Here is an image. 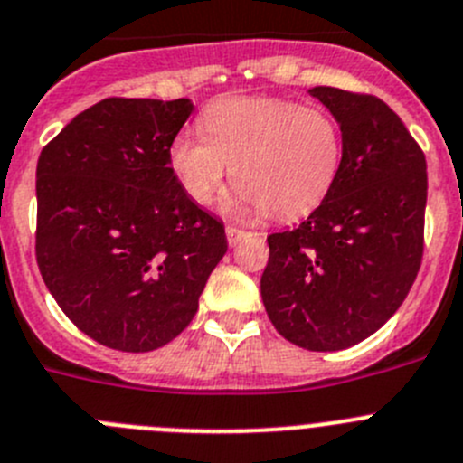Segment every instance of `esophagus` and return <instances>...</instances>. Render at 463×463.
Masks as SVG:
<instances>
[{
	"label": "esophagus",
	"instance_id": "1",
	"mask_svg": "<svg viewBox=\"0 0 463 463\" xmlns=\"http://www.w3.org/2000/svg\"><path fill=\"white\" fill-rule=\"evenodd\" d=\"M246 235H251V232L241 231V228H237V226H228L226 228V237H228V244H231V246H235L237 241L244 240Z\"/></svg>",
	"mask_w": 463,
	"mask_h": 463
}]
</instances>
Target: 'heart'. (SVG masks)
I'll return each mask as SVG.
<instances>
[{"mask_svg":"<svg viewBox=\"0 0 463 463\" xmlns=\"http://www.w3.org/2000/svg\"><path fill=\"white\" fill-rule=\"evenodd\" d=\"M203 137L178 134L168 159L201 205L235 171L237 205L288 222L329 196L345 157L338 118L319 105L285 98H222L201 116Z\"/></svg>","mask_w":463,"mask_h":463,"instance_id":"1","label":"heart"}]
</instances>
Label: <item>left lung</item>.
<instances>
[{"mask_svg": "<svg viewBox=\"0 0 463 463\" xmlns=\"http://www.w3.org/2000/svg\"><path fill=\"white\" fill-rule=\"evenodd\" d=\"M310 95L338 118L343 168L299 228L267 237L260 292L285 340L338 352L382 329L420 271L427 162L377 95L334 86H315Z\"/></svg>", "mask_w": 463, "mask_h": 463, "instance_id": "left-lung-1", "label": "left lung"}]
</instances>
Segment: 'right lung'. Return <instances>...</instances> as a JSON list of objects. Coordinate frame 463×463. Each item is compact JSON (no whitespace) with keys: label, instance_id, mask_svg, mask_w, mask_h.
<instances>
[{"label":"right lung","instance_id":"obj_1","mask_svg":"<svg viewBox=\"0 0 463 463\" xmlns=\"http://www.w3.org/2000/svg\"><path fill=\"white\" fill-rule=\"evenodd\" d=\"M187 98H107L77 114L36 166V262L77 329L118 352L183 334L228 251L219 219L173 173Z\"/></svg>","mask_w":463,"mask_h":463}]
</instances>
